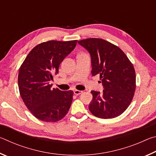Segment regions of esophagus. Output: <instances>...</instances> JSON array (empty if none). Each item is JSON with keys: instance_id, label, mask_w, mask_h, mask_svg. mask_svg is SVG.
I'll list each match as a JSON object with an SVG mask.
<instances>
[{"instance_id": "1", "label": "esophagus", "mask_w": 156, "mask_h": 156, "mask_svg": "<svg viewBox=\"0 0 156 156\" xmlns=\"http://www.w3.org/2000/svg\"><path fill=\"white\" fill-rule=\"evenodd\" d=\"M73 93H74L75 95H80V94H81L82 93H83V91H80V90H74V91H73Z\"/></svg>"}]
</instances>
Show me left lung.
<instances>
[{"label":"left lung","mask_w":156,"mask_h":156,"mask_svg":"<svg viewBox=\"0 0 156 156\" xmlns=\"http://www.w3.org/2000/svg\"><path fill=\"white\" fill-rule=\"evenodd\" d=\"M78 43L89 52L92 76L100 75L104 90L91 91L89 110L103 119L119 116L127 109L136 90V72L132 63L119 47L101 38Z\"/></svg>","instance_id":"8db88e82"}]
</instances>
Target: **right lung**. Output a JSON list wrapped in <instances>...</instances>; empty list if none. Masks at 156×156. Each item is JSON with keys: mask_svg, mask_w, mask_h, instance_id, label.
<instances>
[{"mask_svg": "<svg viewBox=\"0 0 156 156\" xmlns=\"http://www.w3.org/2000/svg\"><path fill=\"white\" fill-rule=\"evenodd\" d=\"M77 41H49L31 49L19 69L18 89L25 106L36 118L54 122L67 114L73 91L51 89L53 76L60 63L76 47Z\"/></svg>", "mask_w": 156, "mask_h": 156, "instance_id": "right-lung-1", "label": "right lung"}]
</instances>
